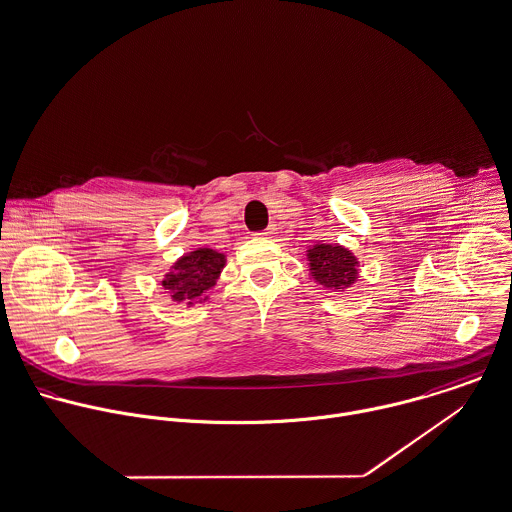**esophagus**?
<instances>
[{
	"instance_id": "1",
	"label": "esophagus",
	"mask_w": 512,
	"mask_h": 512,
	"mask_svg": "<svg viewBox=\"0 0 512 512\" xmlns=\"http://www.w3.org/2000/svg\"><path fill=\"white\" fill-rule=\"evenodd\" d=\"M259 237H271V235H275V225H269L265 231H261V233H257Z\"/></svg>"
}]
</instances>
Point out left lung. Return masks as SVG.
Wrapping results in <instances>:
<instances>
[{
  "mask_svg": "<svg viewBox=\"0 0 512 512\" xmlns=\"http://www.w3.org/2000/svg\"><path fill=\"white\" fill-rule=\"evenodd\" d=\"M308 277L328 293L350 291L360 279V259L340 243L316 241L308 245Z\"/></svg>",
  "mask_w": 512,
  "mask_h": 512,
  "instance_id": "8db88e82",
  "label": "left lung"
}]
</instances>
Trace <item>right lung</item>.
<instances>
[{"mask_svg": "<svg viewBox=\"0 0 512 512\" xmlns=\"http://www.w3.org/2000/svg\"><path fill=\"white\" fill-rule=\"evenodd\" d=\"M225 265V253L211 247H198L170 265L162 279V291L176 305L196 307L209 299V291L215 287Z\"/></svg>", "mask_w": 512, "mask_h": 512, "instance_id": "right-lung-1", "label": "right lung"}]
</instances>
